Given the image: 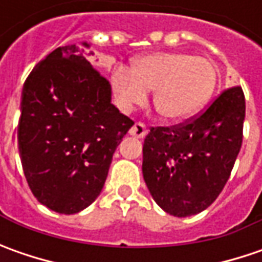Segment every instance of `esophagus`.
<instances>
[{
    "label": "esophagus",
    "mask_w": 262,
    "mask_h": 262,
    "mask_svg": "<svg viewBox=\"0 0 262 262\" xmlns=\"http://www.w3.org/2000/svg\"><path fill=\"white\" fill-rule=\"evenodd\" d=\"M129 134L137 137V138H143L147 134V126L143 122H136L134 125L129 128Z\"/></svg>",
    "instance_id": "esophagus-1"
}]
</instances>
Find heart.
I'll return each instance as SVG.
<instances>
[{
  "label": "heart",
  "instance_id": "heart-1",
  "mask_svg": "<svg viewBox=\"0 0 262 262\" xmlns=\"http://www.w3.org/2000/svg\"><path fill=\"white\" fill-rule=\"evenodd\" d=\"M211 61L182 52H156L137 59L133 70L118 67L112 87L119 106L129 111L155 90L153 106L166 121H182L198 112L216 87Z\"/></svg>",
  "mask_w": 262,
  "mask_h": 262
}]
</instances>
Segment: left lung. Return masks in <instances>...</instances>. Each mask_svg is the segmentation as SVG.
<instances>
[{
	"label": "left lung",
	"mask_w": 262,
	"mask_h": 262,
	"mask_svg": "<svg viewBox=\"0 0 262 262\" xmlns=\"http://www.w3.org/2000/svg\"><path fill=\"white\" fill-rule=\"evenodd\" d=\"M245 96L229 87L181 124L151 126L143 146V176L166 213H201L226 185L244 138Z\"/></svg>",
	"instance_id": "obj_1"
}]
</instances>
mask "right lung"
<instances>
[{"label":"right lung","mask_w":262,"mask_h":262,"mask_svg":"<svg viewBox=\"0 0 262 262\" xmlns=\"http://www.w3.org/2000/svg\"><path fill=\"white\" fill-rule=\"evenodd\" d=\"M83 52L56 48L21 93L17 140L26 181L39 203L61 214L97 198L116 147L134 125L111 103V83Z\"/></svg>","instance_id":"right-lung-1"}]
</instances>
